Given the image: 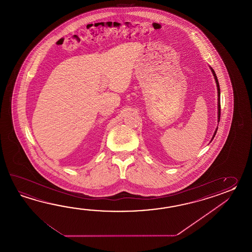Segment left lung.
<instances>
[{
	"instance_id": "8db88e82",
	"label": "left lung",
	"mask_w": 252,
	"mask_h": 252,
	"mask_svg": "<svg viewBox=\"0 0 252 252\" xmlns=\"http://www.w3.org/2000/svg\"><path fill=\"white\" fill-rule=\"evenodd\" d=\"M210 68H211V71H212V73H213V75H214V79H215V82H216V86H217V90H218V124H219L220 117V92L219 82H218V79H217V76L215 75L214 70L213 69L211 66H210ZM216 132H217V128L215 129V132H214L212 140L214 139V136H215Z\"/></svg>"
}]
</instances>
